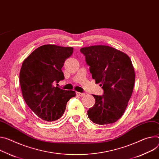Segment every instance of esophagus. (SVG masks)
<instances>
[{
	"label": "esophagus",
	"instance_id": "obj_1",
	"mask_svg": "<svg viewBox=\"0 0 159 159\" xmlns=\"http://www.w3.org/2000/svg\"><path fill=\"white\" fill-rule=\"evenodd\" d=\"M77 94L78 95V96H80V97H82V96H85V93H79V92H77Z\"/></svg>",
	"mask_w": 159,
	"mask_h": 159
}]
</instances>
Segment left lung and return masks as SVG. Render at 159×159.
Masks as SVG:
<instances>
[{
  "instance_id": "8db88e82",
  "label": "left lung",
  "mask_w": 159,
  "mask_h": 159,
  "mask_svg": "<svg viewBox=\"0 0 159 159\" xmlns=\"http://www.w3.org/2000/svg\"><path fill=\"white\" fill-rule=\"evenodd\" d=\"M96 83H101L104 93L93 95L94 105L88 111V117L99 125L113 124L124 114L131 97L135 81L134 67L124 52L108 46L81 48Z\"/></svg>"
}]
</instances>
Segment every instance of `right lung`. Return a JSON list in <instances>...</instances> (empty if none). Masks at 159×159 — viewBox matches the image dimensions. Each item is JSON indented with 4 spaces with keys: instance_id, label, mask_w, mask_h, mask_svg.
Masks as SVG:
<instances>
[{
    "instance_id": "1",
    "label": "right lung",
    "mask_w": 159,
    "mask_h": 159,
    "mask_svg": "<svg viewBox=\"0 0 159 159\" xmlns=\"http://www.w3.org/2000/svg\"><path fill=\"white\" fill-rule=\"evenodd\" d=\"M74 48L47 44L34 51L23 61L20 82L25 102L37 117L52 122L64 113L69 99L75 96L54 84L65 79L61 70Z\"/></svg>"
}]
</instances>
